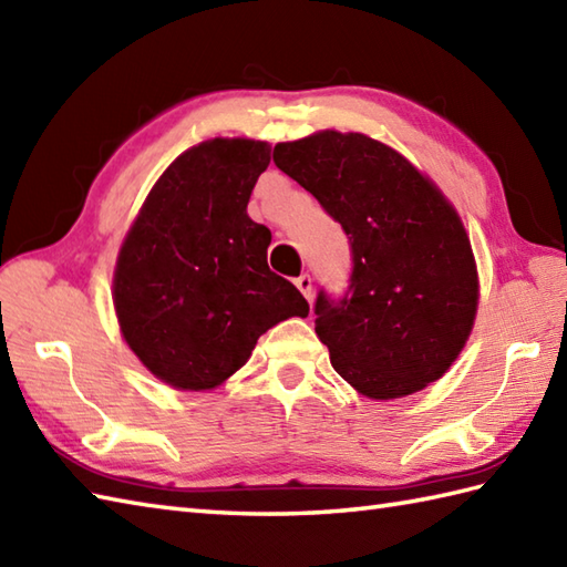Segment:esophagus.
I'll return each mask as SVG.
<instances>
[{
    "instance_id": "1",
    "label": "esophagus",
    "mask_w": 567,
    "mask_h": 567,
    "mask_svg": "<svg viewBox=\"0 0 567 567\" xmlns=\"http://www.w3.org/2000/svg\"><path fill=\"white\" fill-rule=\"evenodd\" d=\"M295 285H297L299 292H302L307 299H311V277L309 275H299Z\"/></svg>"
}]
</instances>
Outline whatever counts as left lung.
<instances>
[{"instance_id":"left-lung-1","label":"left lung","mask_w":567,"mask_h":567,"mask_svg":"<svg viewBox=\"0 0 567 567\" xmlns=\"http://www.w3.org/2000/svg\"><path fill=\"white\" fill-rule=\"evenodd\" d=\"M272 161L343 226L351 295H319L317 336L368 400H400L441 380L475 327L477 262L461 214L400 151L323 128L277 143Z\"/></svg>"}]
</instances>
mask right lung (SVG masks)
Instances as JSON below:
<instances>
[{"mask_svg":"<svg viewBox=\"0 0 567 567\" xmlns=\"http://www.w3.org/2000/svg\"><path fill=\"white\" fill-rule=\"evenodd\" d=\"M270 151L240 136L187 148L155 179L118 248V331L173 390H216L265 331L309 315L297 287L270 272V231L248 216Z\"/></svg>","mask_w":567,"mask_h":567,"instance_id":"right-lung-1","label":"right lung"}]
</instances>
